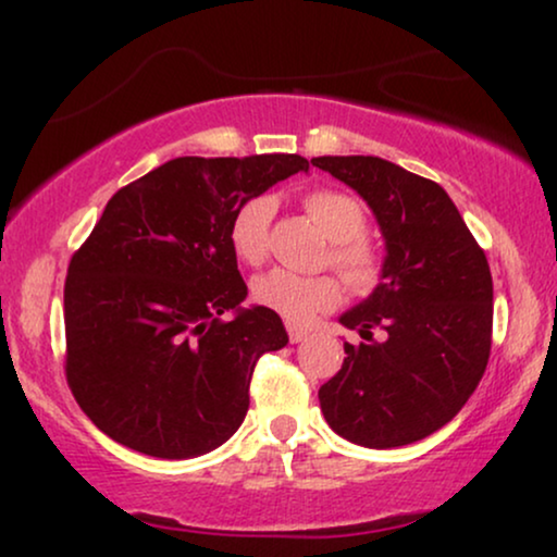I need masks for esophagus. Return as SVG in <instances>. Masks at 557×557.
I'll use <instances>...</instances> for the list:
<instances>
[{"instance_id": "obj_1", "label": "esophagus", "mask_w": 557, "mask_h": 557, "mask_svg": "<svg viewBox=\"0 0 557 557\" xmlns=\"http://www.w3.org/2000/svg\"><path fill=\"white\" fill-rule=\"evenodd\" d=\"M288 330V342H292V345H296V342H304L309 337V332L304 330V326H296V324H288L286 326Z\"/></svg>"}]
</instances>
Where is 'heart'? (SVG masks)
Listing matches in <instances>:
<instances>
[{"mask_svg": "<svg viewBox=\"0 0 557 557\" xmlns=\"http://www.w3.org/2000/svg\"><path fill=\"white\" fill-rule=\"evenodd\" d=\"M269 197H253L240 205L231 223L233 253L248 265H261L269 256V231L273 220ZM304 210L332 238L330 261L342 273L347 286L368 294L385 276V256L364 238L368 215L352 195L339 189H311L304 195ZM253 296L261 307L276 311L292 324H307L322 311L337 307L342 286L334 276H299L276 269L253 284Z\"/></svg>", "mask_w": 557, "mask_h": 557, "instance_id": "1", "label": "heart"}]
</instances>
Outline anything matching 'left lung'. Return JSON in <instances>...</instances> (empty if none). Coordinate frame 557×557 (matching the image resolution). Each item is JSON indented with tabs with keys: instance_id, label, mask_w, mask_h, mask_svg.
Masks as SVG:
<instances>
[{
	"instance_id": "8db88e82",
	"label": "left lung",
	"mask_w": 557,
	"mask_h": 557,
	"mask_svg": "<svg viewBox=\"0 0 557 557\" xmlns=\"http://www.w3.org/2000/svg\"><path fill=\"white\" fill-rule=\"evenodd\" d=\"M311 164L360 193L385 235V276L339 322L360 332L319 387L332 431L368 448L431 436L463 408L492 349V273L446 189L380 157ZM380 329L383 341L371 332Z\"/></svg>"
}]
</instances>
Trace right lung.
Here are the masks:
<instances>
[{
	"label": "right lung",
	"mask_w": 557,
	"mask_h": 557,
	"mask_svg": "<svg viewBox=\"0 0 557 557\" xmlns=\"http://www.w3.org/2000/svg\"><path fill=\"white\" fill-rule=\"evenodd\" d=\"M299 170V154L177 157L111 197L65 278L67 387L106 436L189 459L238 431L256 362L288 337L265 307L219 319L248 296L231 223Z\"/></svg>",
	"instance_id": "1"
}]
</instances>
